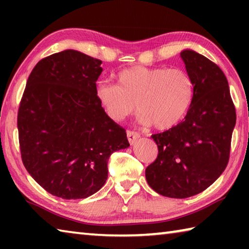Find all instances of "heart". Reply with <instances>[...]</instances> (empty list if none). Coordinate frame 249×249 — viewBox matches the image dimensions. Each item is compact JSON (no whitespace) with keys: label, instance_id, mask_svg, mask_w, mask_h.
I'll list each match as a JSON object with an SVG mask.
<instances>
[{"label":"heart","instance_id":"1","mask_svg":"<svg viewBox=\"0 0 249 249\" xmlns=\"http://www.w3.org/2000/svg\"><path fill=\"white\" fill-rule=\"evenodd\" d=\"M148 102L165 105L168 116L172 120H177L184 108L185 91L176 81L167 80L166 83L160 84L157 89L151 92ZM146 117L148 121H154L151 108L146 111Z\"/></svg>","mask_w":249,"mask_h":249}]
</instances>
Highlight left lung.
<instances>
[{
	"instance_id": "8db88e82",
	"label": "left lung",
	"mask_w": 249,
	"mask_h": 249,
	"mask_svg": "<svg viewBox=\"0 0 249 249\" xmlns=\"http://www.w3.org/2000/svg\"><path fill=\"white\" fill-rule=\"evenodd\" d=\"M101 64L73 49L41 59L19 103L24 166L46 191L62 199H86L98 192L107 179L109 156L129 146L125 129L101 105Z\"/></svg>"
}]
</instances>
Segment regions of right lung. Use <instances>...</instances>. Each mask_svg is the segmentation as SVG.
<instances>
[{"instance_id":"1","label":"right lung","mask_w":249,"mask_h":249,"mask_svg":"<svg viewBox=\"0 0 249 249\" xmlns=\"http://www.w3.org/2000/svg\"><path fill=\"white\" fill-rule=\"evenodd\" d=\"M180 57L193 87L184 121L153 135L158 156L146 180L161 196L185 199L204 191L226 168L236 113L229 83L218 67L193 50Z\"/></svg>"}]
</instances>
